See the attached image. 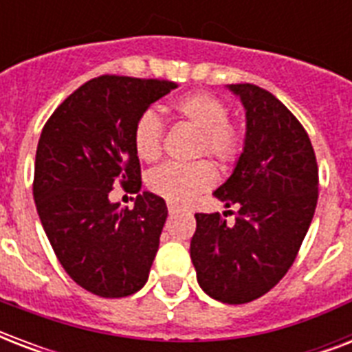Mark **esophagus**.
Masks as SVG:
<instances>
[{
	"instance_id": "34e87169",
	"label": "esophagus",
	"mask_w": 352,
	"mask_h": 352,
	"mask_svg": "<svg viewBox=\"0 0 352 352\" xmlns=\"http://www.w3.org/2000/svg\"><path fill=\"white\" fill-rule=\"evenodd\" d=\"M179 210H181V206H179V204L168 203V212H170V214H177Z\"/></svg>"
}]
</instances>
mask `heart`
<instances>
[{
	"mask_svg": "<svg viewBox=\"0 0 352 352\" xmlns=\"http://www.w3.org/2000/svg\"><path fill=\"white\" fill-rule=\"evenodd\" d=\"M177 117L188 122L201 131L197 153L212 155L221 164H232L243 149V137L239 129L228 122V106L217 96L195 91L179 96L173 102ZM164 126L153 109H146L138 115L133 127V146L138 159L155 162L162 151ZM217 181V170L210 160H197L192 164H166L149 171L146 184L149 192L170 201L190 203L199 193L206 192Z\"/></svg>",
	"mask_w": 352,
	"mask_h": 352,
	"instance_id": "1",
	"label": "heart"
}]
</instances>
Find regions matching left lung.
<instances>
[{
  "label": "left lung",
  "mask_w": 352,
  "mask_h": 352,
  "mask_svg": "<svg viewBox=\"0 0 352 352\" xmlns=\"http://www.w3.org/2000/svg\"><path fill=\"white\" fill-rule=\"evenodd\" d=\"M245 107L243 151L232 175L214 192L219 214H195L190 256L199 287L217 301L239 305L261 298L294 263L318 203V164L311 138L268 91L226 85ZM226 214V212H225Z\"/></svg>",
  "instance_id": "8db88e82"
}]
</instances>
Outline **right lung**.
I'll return each instance as SVG.
<instances>
[{"mask_svg": "<svg viewBox=\"0 0 352 352\" xmlns=\"http://www.w3.org/2000/svg\"><path fill=\"white\" fill-rule=\"evenodd\" d=\"M175 87L166 80L93 78L63 100L38 140L32 193L41 226L65 272L100 298L131 296L148 281L168 217L164 199L142 192L127 210L109 192L117 180L140 192L133 127Z\"/></svg>", "mask_w": 352, "mask_h": 352, "instance_id": "1", "label": "right lung"}]
</instances>
